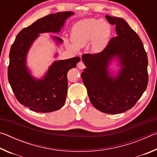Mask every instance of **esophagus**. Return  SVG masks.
<instances>
[{"label":"esophagus","mask_w":157,"mask_h":157,"mask_svg":"<svg viewBox=\"0 0 157 157\" xmlns=\"http://www.w3.org/2000/svg\"><path fill=\"white\" fill-rule=\"evenodd\" d=\"M78 66L79 69H81V70H82V69H84L85 68V65L82 61H80V62L78 63Z\"/></svg>","instance_id":"esophagus-1"}]
</instances>
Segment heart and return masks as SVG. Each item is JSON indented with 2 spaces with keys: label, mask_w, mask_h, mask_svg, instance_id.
Segmentation results:
<instances>
[{
  "label": "heart",
  "mask_w": 157,
  "mask_h": 157,
  "mask_svg": "<svg viewBox=\"0 0 157 157\" xmlns=\"http://www.w3.org/2000/svg\"><path fill=\"white\" fill-rule=\"evenodd\" d=\"M110 25L105 21L86 18L74 25L71 37L74 46L67 43L71 50L82 48L91 41L92 49L95 52L102 50L107 46L111 36Z\"/></svg>",
  "instance_id": "1"
}]
</instances>
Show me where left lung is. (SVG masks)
Returning <instances> with one entry per match:
<instances>
[{
    "label": "left lung",
    "instance_id": "left-lung-1",
    "mask_svg": "<svg viewBox=\"0 0 157 157\" xmlns=\"http://www.w3.org/2000/svg\"><path fill=\"white\" fill-rule=\"evenodd\" d=\"M106 18L116 25L117 36L112 37L105 49L95 54H84L86 66L81 74L92 105L103 113H123L136 105L148 84L147 56L139 36L123 18ZM113 57L122 68L116 78L108 72V62Z\"/></svg>",
    "mask_w": 157,
    "mask_h": 157
}]
</instances>
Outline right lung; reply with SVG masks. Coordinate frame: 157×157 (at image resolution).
Wrapping results in <instances>:
<instances>
[{
    "label": "right lung",
    "instance_id": "1",
    "mask_svg": "<svg viewBox=\"0 0 157 157\" xmlns=\"http://www.w3.org/2000/svg\"><path fill=\"white\" fill-rule=\"evenodd\" d=\"M72 12H57L41 18L17 34L10 52L7 76L12 91L21 105L35 112L48 113L62 108L66 102L68 89L67 73L80 60L75 57L56 61L42 79H34L25 66L26 54L40 33H58ZM54 39L58 42L62 39Z\"/></svg>",
    "mask_w": 157,
    "mask_h": 157
}]
</instances>
